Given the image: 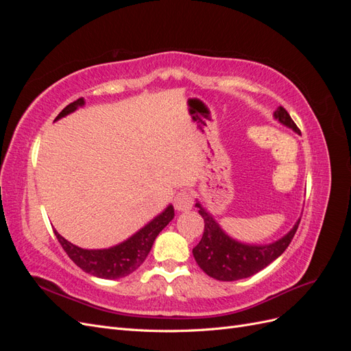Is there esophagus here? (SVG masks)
Listing matches in <instances>:
<instances>
[{
    "label": "esophagus",
    "mask_w": 351,
    "mask_h": 351,
    "mask_svg": "<svg viewBox=\"0 0 351 351\" xmlns=\"http://www.w3.org/2000/svg\"><path fill=\"white\" fill-rule=\"evenodd\" d=\"M193 206V199L192 196H190L187 192H180L176 195L174 197V208L178 210V212H187L192 209Z\"/></svg>",
    "instance_id": "esophagus-1"
}]
</instances>
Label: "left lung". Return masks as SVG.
<instances>
[{
  "instance_id": "8db88e82",
  "label": "left lung",
  "mask_w": 351,
  "mask_h": 351,
  "mask_svg": "<svg viewBox=\"0 0 351 351\" xmlns=\"http://www.w3.org/2000/svg\"><path fill=\"white\" fill-rule=\"evenodd\" d=\"M274 119L280 124L289 127L294 133H300L290 114L282 107H278L274 111ZM195 206L199 208L197 212L205 221V230L200 241L193 247V258L202 271L218 281L249 278L267 268L289 247L297 227L300 224L299 218L287 234L268 244L244 243L227 234L214 215L205 209L197 199Z\"/></svg>"
}]
</instances>
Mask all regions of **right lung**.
<instances>
[{
  "label": "right lung",
  "instance_id": "obj_1",
  "mask_svg": "<svg viewBox=\"0 0 351 351\" xmlns=\"http://www.w3.org/2000/svg\"><path fill=\"white\" fill-rule=\"evenodd\" d=\"M82 107H84L83 98L69 104L67 107L56 117L54 121L61 120L62 117H66ZM173 218L174 208L169 204L161 214H158L155 218H152L147 224H145L141 230H137L129 239L105 249H83L66 240L57 230H54V232L62 249L69 254V258L76 263L80 269L93 275V277L97 278L119 280L127 277V275H130L141 267L147 254H149L156 236L168 226V222Z\"/></svg>",
  "mask_w": 351,
  "mask_h": 351
}]
</instances>
